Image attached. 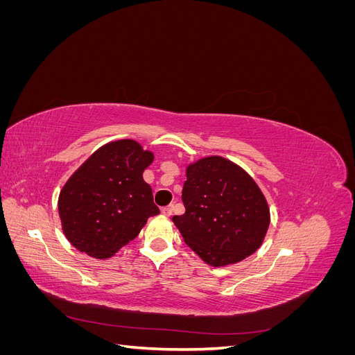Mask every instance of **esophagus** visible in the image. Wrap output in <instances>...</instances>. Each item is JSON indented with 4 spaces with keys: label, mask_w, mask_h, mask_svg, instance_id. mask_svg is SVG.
Returning <instances> with one entry per match:
<instances>
[{
    "label": "esophagus",
    "mask_w": 355,
    "mask_h": 355,
    "mask_svg": "<svg viewBox=\"0 0 355 355\" xmlns=\"http://www.w3.org/2000/svg\"><path fill=\"white\" fill-rule=\"evenodd\" d=\"M161 213H163L164 216H170V214L173 213V204H171V206H167V207H164V209H161Z\"/></svg>",
    "instance_id": "34e87169"
}]
</instances>
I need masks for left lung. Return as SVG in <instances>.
Listing matches in <instances>:
<instances>
[{"instance_id": "left-lung-1", "label": "left lung", "mask_w": 355, "mask_h": 355, "mask_svg": "<svg viewBox=\"0 0 355 355\" xmlns=\"http://www.w3.org/2000/svg\"><path fill=\"white\" fill-rule=\"evenodd\" d=\"M185 175V213L173 223L191 249L214 268L239 263L259 249L271 213L254 179L220 155L189 163Z\"/></svg>"}]
</instances>
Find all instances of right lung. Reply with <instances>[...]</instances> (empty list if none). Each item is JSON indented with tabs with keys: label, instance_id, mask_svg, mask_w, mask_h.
<instances>
[{
	"label": "right lung",
	"instance_id": "right-lung-1",
	"mask_svg": "<svg viewBox=\"0 0 355 355\" xmlns=\"http://www.w3.org/2000/svg\"><path fill=\"white\" fill-rule=\"evenodd\" d=\"M154 153L133 139L102 145L73 171L58 200L62 231L75 249L108 259L159 214L144 180Z\"/></svg>",
	"mask_w": 355,
	"mask_h": 355
}]
</instances>
